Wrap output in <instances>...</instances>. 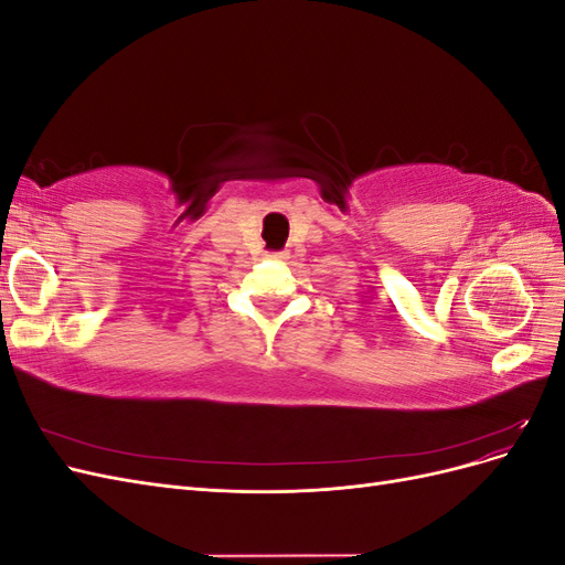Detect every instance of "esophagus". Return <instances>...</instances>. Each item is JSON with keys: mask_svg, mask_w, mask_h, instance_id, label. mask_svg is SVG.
Masks as SVG:
<instances>
[{"mask_svg": "<svg viewBox=\"0 0 565 565\" xmlns=\"http://www.w3.org/2000/svg\"><path fill=\"white\" fill-rule=\"evenodd\" d=\"M270 256H280V254H270Z\"/></svg>", "mask_w": 565, "mask_h": 565, "instance_id": "obj_1", "label": "esophagus"}]
</instances>
